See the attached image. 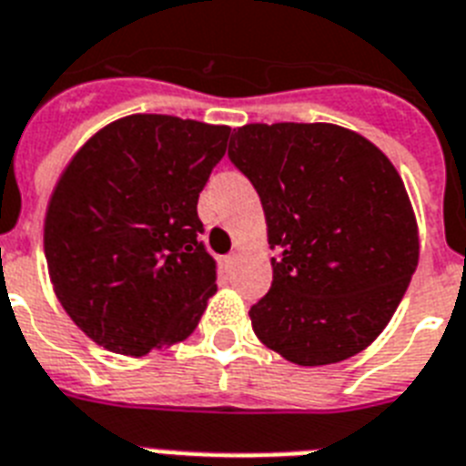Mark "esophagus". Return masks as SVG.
Instances as JSON below:
<instances>
[{
	"label": "esophagus",
	"instance_id": "esophagus-1",
	"mask_svg": "<svg viewBox=\"0 0 466 466\" xmlns=\"http://www.w3.org/2000/svg\"><path fill=\"white\" fill-rule=\"evenodd\" d=\"M237 260H239V253H229V256L222 258V265H225L227 269H232L234 265H237Z\"/></svg>",
	"mask_w": 466,
	"mask_h": 466
}]
</instances>
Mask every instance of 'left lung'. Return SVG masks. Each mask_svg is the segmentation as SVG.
Here are the masks:
<instances>
[{
	"label": "left lung",
	"mask_w": 466,
	"mask_h": 466,
	"mask_svg": "<svg viewBox=\"0 0 466 466\" xmlns=\"http://www.w3.org/2000/svg\"><path fill=\"white\" fill-rule=\"evenodd\" d=\"M229 160L256 187L277 251L272 287L248 310L258 339L303 367L365 350L420 260L412 203L393 163L329 123L244 125Z\"/></svg>",
	"instance_id": "1"
}]
</instances>
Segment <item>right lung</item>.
Wrapping results in <instances>:
<instances>
[{
	"mask_svg": "<svg viewBox=\"0 0 466 466\" xmlns=\"http://www.w3.org/2000/svg\"><path fill=\"white\" fill-rule=\"evenodd\" d=\"M227 139V125L137 113L66 166L45 218L46 268L94 343L147 355L197 329L218 291L197 203Z\"/></svg>",
	"mask_w": 466,
	"mask_h": 466,
	"instance_id": "obj_1",
	"label": "right lung"
}]
</instances>
